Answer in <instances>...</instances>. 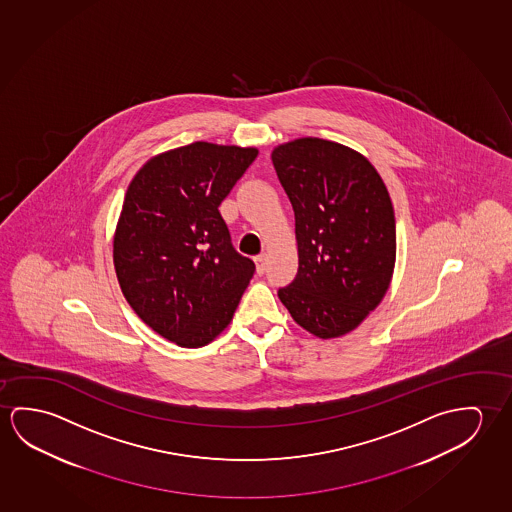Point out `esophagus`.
<instances>
[{"label": "esophagus", "instance_id": "obj_1", "mask_svg": "<svg viewBox=\"0 0 512 512\" xmlns=\"http://www.w3.org/2000/svg\"><path fill=\"white\" fill-rule=\"evenodd\" d=\"M254 263H256V272H258V274H263V272H265V265H267V256H265V254L256 256V258H254Z\"/></svg>", "mask_w": 512, "mask_h": 512}]
</instances>
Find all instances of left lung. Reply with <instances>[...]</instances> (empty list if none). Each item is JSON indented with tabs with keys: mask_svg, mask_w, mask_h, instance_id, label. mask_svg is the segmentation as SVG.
<instances>
[{
	"mask_svg": "<svg viewBox=\"0 0 512 512\" xmlns=\"http://www.w3.org/2000/svg\"><path fill=\"white\" fill-rule=\"evenodd\" d=\"M295 211L299 270L279 299L308 333L354 331L390 288L397 233L388 188L368 158L317 137L272 151Z\"/></svg>",
	"mask_w": 512,
	"mask_h": 512,
	"instance_id": "left-lung-1",
	"label": "left lung"
}]
</instances>
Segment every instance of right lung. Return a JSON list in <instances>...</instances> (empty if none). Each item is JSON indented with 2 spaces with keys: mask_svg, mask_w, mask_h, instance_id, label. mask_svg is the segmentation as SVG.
I'll use <instances>...</instances> for the list:
<instances>
[{
  "mask_svg": "<svg viewBox=\"0 0 512 512\" xmlns=\"http://www.w3.org/2000/svg\"><path fill=\"white\" fill-rule=\"evenodd\" d=\"M256 156V147H176L147 160L124 195L115 274L140 320L179 347L215 340L254 274L219 206Z\"/></svg>",
  "mask_w": 512,
  "mask_h": 512,
  "instance_id": "add662e5",
  "label": "right lung"
}]
</instances>
